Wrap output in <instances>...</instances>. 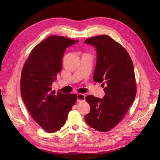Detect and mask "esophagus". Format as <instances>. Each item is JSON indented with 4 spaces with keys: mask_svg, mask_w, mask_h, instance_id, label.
<instances>
[{
    "mask_svg": "<svg viewBox=\"0 0 160 160\" xmlns=\"http://www.w3.org/2000/svg\"><path fill=\"white\" fill-rule=\"evenodd\" d=\"M85 100V95L82 93H78L77 94V102H80L84 101Z\"/></svg>",
    "mask_w": 160,
    "mask_h": 160,
    "instance_id": "esophagus-1",
    "label": "esophagus"
}]
</instances>
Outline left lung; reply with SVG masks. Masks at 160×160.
Listing matches in <instances>:
<instances>
[{"label":"left lung","mask_w":160,"mask_h":160,"mask_svg":"<svg viewBox=\"0 0 160 160\" xmlns=\"http://www.w3.org/2000/svg\"><path fill=\"white\" fill-rule=\"evenodd\" d=\"M84 43L96 48L97 61L93 80L102 83L105 93L102 99L91 95L86 97L91 109L84 119L95 130L107 132L122 120L135 100L136 83L133 64L127 50L110 36L92 37Z\"/></svg>","instance_id":"left-lung-1"}]
</instances>
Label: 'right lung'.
<instances>
[{"instance_id": "obj_1", "label": "right lung", "mask_w": 160, "mask_h": 160, "mask_svg": "<svg viewBox=\"0 0 160 160\" xmlns=\"http://www.w3.org/2000/svg\"><path fill=\"white\" fill-rule=\"evenodd\" d=\"M76 42L65 37L49 36L33 48L24 64L20 80L22 100L33 120L48 132L60 130L77 100L76 94L52 89L62 70L64 51Z\"/></svg>"}]
</instances>
